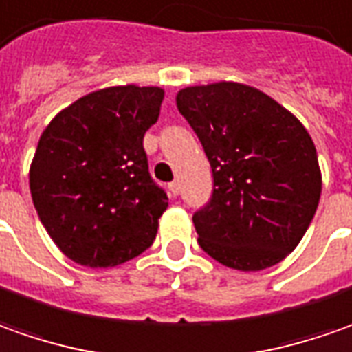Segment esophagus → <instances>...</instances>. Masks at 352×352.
Returning a JSON list of instances; mask_svg holds the SVG:
<instances>
[{
    "mask_svg": "<svg viewBox=\"0 0 352 352\" xmlns=\"http://www.w3.org/2000/svg\"><path fill=\"white\" fill-rule=\"evenodd\" d=\"M168 192H170V195H178L180 193V182H172V184H168Z\"/></svg>",
    "mask_w": 352,
    "mask_h": 352,
    "instance_id": "obj_1",
    "label": "esophagus"
}]
</instances>
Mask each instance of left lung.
<instances>
[{"mask_svg":"<svg viewBox=\"0 0 352 352\" xmlns=\"http://www.w3.org/2000/svg\"><path fill=\"white\" fill-rule=\"evenodd\" d=\"M176 104L213 172L211 199L193 213L201 250L240 271L279 263L302 240L320 201L312 138L279 102L240 82L182 89Z\"/></svg>","mask_w":352,"mask_h":352,"instance_id":"8db88e82","label":"left lung"}]
</instances>
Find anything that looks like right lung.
Returning <instances> with one entry per match:
<instances>
[{"mask_svg":"<svg viewBox=\"0 0 352 352\" xmlns=\"http://www.w3.org/2000/svg\"><path fill=\"white\" fill-rule=\"evenodd\" d=\"M159 87H110L56 116L30 164L40 221L61 252L87 267H114L157 236L166 192L151 178L145 131L160 114Z\"/></svg>","mask_w":352,"mask_h":352,"instance_id":"1","label":"right lung"}]
</instances>
